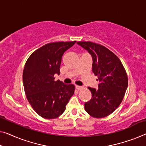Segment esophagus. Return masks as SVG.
Returning a JSON list of instances; mask_svg holds the SVG:
<instances>
[{
    "label": "esophagus",
    "instance_id": "obj_1",
    "mask_svg": "<svg viewBox=\"0 0 146 146\" xmlns=\"http://www.w3.org/2000/svg\"><path fill=\"white\" fill-rule=\"evenodd\" d=\"M75 88H76V89H77V90H80V89H82V86H75Z\"/></svg>",
    "mask_w": 146,
    "mask_h": 146
}]
</instances>
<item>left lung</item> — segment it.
<instances>
[{"label":"left lung","instance_id":"obj_1","mask_svg":"<svg viewBox=\"0 0 146 146\" xmlns=\"http://www.w3.org/2000/svg\"><path fill=\"white\" fill-rule=\"evenodd\" d=\"M92 58V72L98 76V89L88 87L92 98L84 104L88 113L102 118L120 105L128 87L127 73L118 57L104 46L92 42H77Z\"/></svg>","mask_w":146,"mask_h":146}]
</instances>
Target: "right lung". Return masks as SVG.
I'll return each instance as SVG.
<instances>
[{"label": "right lung", "instance_id": "right-lung-1", "mask_svg": "<svg viewBox=\"0 0 146 146\" xmlns=\"http://www.w3.org/2000/svg\"><path fill=\"white\" fill-rule=\"evenodd\" d=\"M76 41L45 44L28 58L23 73V83L27 98L32 108L43 118L54 119L66 110L74 94L75 86L54 80L60 73L63 54Z\"/></svg>", "mask_w": 146, "mask_h": 146}]
</instances>
